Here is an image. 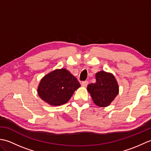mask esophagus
Returning a JSON list of instances; mask_svg holds the SVG:
<instances>
[{
  "label": "esophagus",
  "mask_w": 151,
  "mask_h": 151,
  "mask_svg": "<svg viewBox=\"0 0 151 151\" xmlns=\"http://www.w3.org/2000/svg\"><path fill=\"white\" fill-rule=\"evenodd\" d=\"M88 81H84V82H82V83H81V84H82V86H83V87H86V86H87L88 85Z\"/></svg>",
  "instance_id": "esophagus-1"
}]
</instances>
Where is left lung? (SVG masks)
Instances as JSON below:
<instances>
[{
    "mask_svg": "<svg viewBox=\"0 0 151 151\" xmlns=\"http://www.w3.org/2000/svg\"><path fill=\"white\" fill-rule=\"evenodd\" d=\"M95 78V83L88 86V91L96 105L106 107L119 93L117 82L113 74L104 70L96 73Z\"/></svg>",
    "mask_w": 151,
    "mask_h": 151,
    "instance_id": "left-lung-1",
    "label": "left lung"
}]
</instances>
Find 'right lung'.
I'll return each instance as SVG.
<instances>
[{"label": "right lung", "mask_w": 151, "mask_h": 151, "mask_svg": "<svg viewBox=\"0 0 151 151\" xmlns=\"http://www.w3.org/2000/svg\"><path fill=\"white\" fill-rule=\"evenodd\" d=\"M81 84L66 69H58L41 78L37 94L43 101L51 106L67 103Z\"/></svg>", "instance_id": "add662e5"}]
</instances>
